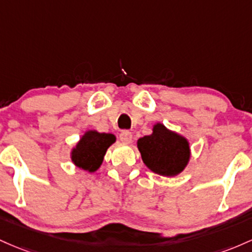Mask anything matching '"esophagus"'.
<instances>
[{
  "label": "esophagus",
  "instance_id": "obj_1",
  "mask_svg": "<svg viewBox=\"0 0 252 252\" xmlns=\"http://www.w3.org/2000/svg\"><path fill=\"white\" fill-rule=\"evenodd\" d=\"M120 140L124 144H129L132 141V133L129 131H123L120 133Z\"/></svg>",
  "mask_w": 252,
  "mask_h": 252
}]
</instances>
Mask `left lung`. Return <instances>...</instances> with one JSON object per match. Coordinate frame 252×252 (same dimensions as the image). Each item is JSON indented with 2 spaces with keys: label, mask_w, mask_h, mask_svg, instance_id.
I'll use <instances>...</instances> for the list:
<instances>
[{
  "label": "left lung",
  "mask_w": 252,
  "mask_h": 252,
  "mask_svg": "<svg viewBox=\"0 0 252 252\" xmlns=\"http://www.w3.org/2000/svg\"><path fill=\"white\" fill-rule=\"evenodd\" d=\"M144 164L162 176H176L185 170L190 158L189 143L185 137L156 124L150 135L137 141Z\"/></svg>",
  "instance_id": "1"
}]
</instances>
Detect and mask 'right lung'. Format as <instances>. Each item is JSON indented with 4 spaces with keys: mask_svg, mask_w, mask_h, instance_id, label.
Masks as SVG:
<instances>
[{
    "mask_svg": "<svg viewBox=\"0 0 252 252\" xmlns=\"http://www.w3.org/2000/svg\"><path fill=\"white\" fill-rule=\"evenodd\" d=\"M113 143H115L114 134L87 131L72 149L71 160L78 168L94 172L100 168L107 149Z\"/></svg>",
    "mask_w": 252,
    "mask_h": 252,
    "instance_id": "obj_1",
    "label": "right lung"
}]
</instances>
